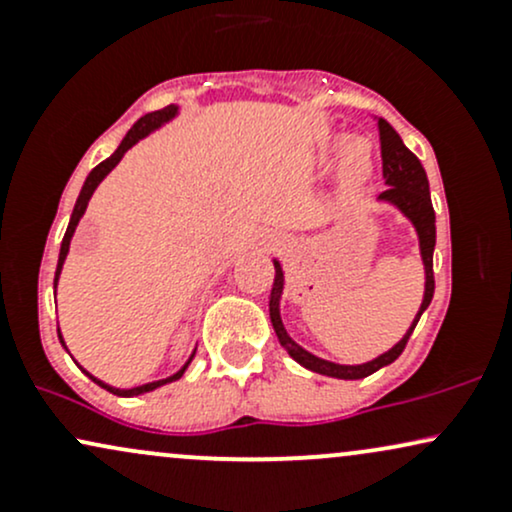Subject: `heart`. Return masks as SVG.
Returning a JSON list of instances; mask_svg holds the SVG:
<instances>
[{"label":"heart","instance_id":"obj_1","mask_svg":"<svg viewBox=\"0 0 512 512\" xmlns=\"http://www.w3.org/2000/svg\"><path fill=\"white\" fill-rule=\"evenodd\" d=\"M342 142V139H339ZM373 173V154H370V146L361 139L349 142L342 156V180L346 185H361L368 175Z\"/></svg>","mask_w":512,"mask_h":512}]
</instances>
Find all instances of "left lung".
Segmentation results:
<instances>
[{
  "label": "left lung",
  "mask_w": 512,
  "mask_h": 512,
  "mask_svg": "<svg viewBox=\"0 0 512 512\" xmlns=\"http://www.w3.org/2000/svg\"><path fill=\"white\" fill-rule=\"evenodd\" d=\"M378 132H380V156H383V178L390 187L385 192H380V199L385 202H392L395 207L404 211V216H409L411 223L419 231V243H421V257H424L426 267V293L424 303H421L419 315L414 317V325L409 327V332L404 334V339L399 344L392 346L390 351L383 356H378L375 361L363 363V366H339V363L322 361L308 351L301 349L293 339L286 334L284 325H281L279 317V298L281 289H284V272H281L279 262H274V284L272 291H269V317H272V325L276 337H279L281 346L289 351L291 358H296L301 366H305L313 373L330 375V378H342V380H358L368 378L370 373L380 370L383 366H390L392 361H397L399 354L407 346L411 332H414L416 322L424 315V310L431 305L433 291H436V279H433V248H436V211H433L431 204V192H428V178L426 170L421 166V161L404 146L402 137L392 129V125L383 117H378Z\"/></svg>",
  "instance_id": "8db88e82"
}]
</instances>
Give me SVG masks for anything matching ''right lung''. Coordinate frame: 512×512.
Wrapping results in <instances>:
<instances>
[{
	"instance_id": "add662e5",
	"label": "right lung",
	"mask_w": 512,
	"mask_h": 512,
	"mask_svg": "<svg viewBox=\"0 0 512 512\" xmlns=\"http://www.w3.org/2000/svg\"><path fill=\"white\" fill-rule=\"evenodd\" d=\"M175 113H178V108H175V105H168V108H161V110H156V113H149V115H144V117H139L137 122H134V127L129 129L127 132V137L122 139V144L117 146V151L110 158H105L103 163H98L96 168L91 170V173H88V178H86V182H84V187H81V192H79V199H76V204H74V211H72V219H69V226H67V233H64V238H62V248H60V262H57V272H55V286H57V279H60V272H62V264H64V257H67V252H69V240H72V236H74V228H76V223H79V219L81 216H84V211H86V204H88V199H91V195H93V190H96L98 187V182H101L105 175L110 173V170H113L117 163H120V158L125 156V151L129 149V146H134L139 142V139L142 137H146V134L151 132V129H156V127H161L163 122H168L170 117H173ZM62 339V337H60ZM62 346H64V342H62ZM192 361V358H190ZM190 361L185 363V366H182L178 373L175 375H170V378H166V380H156V383H146V385H139V387H132V390H117V387H110V385H105V383H101V380H96L93 378V375H88L86 370L84 373L88 375V378L93 380V383H98L101 387H105V390L108 392H113V395H120V397H134V395H142V392H151V390H156V387H161V385H166V383H173V380H178V378H182V373H185L187 370V366H190Z\"/></svg>"
}]
</instances>
